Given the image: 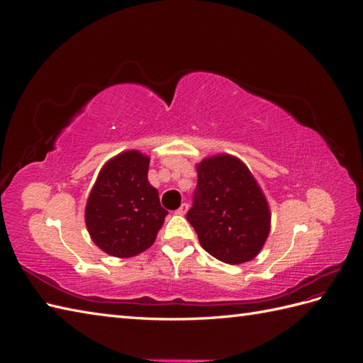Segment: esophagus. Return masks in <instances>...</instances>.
I'll use <instances>...</instances> for the list:
<instances>
[{"label":"esophagus","instance_id":"1","mask_svg":"<svg viewBox=\"0 0 363 363\" xmlns=\"http://www.w3.org/2000/svg\"><path fill=\"white\" fill-rule=\"evenodd\" d=\"M188 208H189V206L186 204V203H183V204L177 208V213H179V215H184L186 212H188Z\"/></svg>","mask_w":363,"mask_h":363}]
</instances>
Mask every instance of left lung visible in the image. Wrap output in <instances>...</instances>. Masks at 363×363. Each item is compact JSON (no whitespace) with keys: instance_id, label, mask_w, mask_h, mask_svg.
Segmentation results:
<instances>
[{"instance_id":"obj_1","label":"left lung","mask_w":363,"mask_h":363,"mask_svg":"<svg viewBox=\"0 0 363 363\" xmlns=\"http://www.w3.org/2000/svg\"><path fill=\"white\" fill-rule=\"evenodd\" d=\"M199 183L186 215L201 247L230 265L255 259L271 230L267 196L247 164L232 155L196 163Z\"/></svg>"}]
</instances>
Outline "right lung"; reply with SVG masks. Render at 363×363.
Here are the masks:
<instances>
[{"instance_id":"obj_1","label":"right lung","mask_w":363,"mask_h":363,"mask_svg":"<svg viewBox=\"0 0 363 363\" xmlns=\"http://www.w3.org/2000/svg\"><path fill=\"white\" fill-rule=\"evenodd\" d=\"M148 167L144 152H119L104 163L87 199V232L98 248L113 257H133L148 250L168 215L148 182Z\"/></svg>"}]
</instances>
